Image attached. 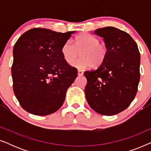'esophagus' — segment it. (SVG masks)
Returning a JSON list of instances; mask_svg holds the SVG:
<instances>
[{
    "label": "esophagus",
    "instance_id": "obj_1",
    "mask_svg": "<svg viewBox=\"0 0 151 151\" xmlns=\"http://www.w3.org/2000/svg\"><path fill=\"white\" fill-rule=\"evenodd\" d=\"M78 76H82L84 74V73L82 71H80V70H79V71H78Z\"/></svg>",
    "mask_w": 151,
    "mask_h": 151
}]
</instances>
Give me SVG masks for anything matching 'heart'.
<instances>
[{
	"mask_svg": "<svg viewBox=\"0 0 151 151\" xmlns=\"http://www.w3.org/2000/svg\"><path fill=\"white\" fill-rule=\"evenodd\" d=\"M82 50L81 51V50ZM81 50L82 58L73 61L77 57V51ZM63 59L67 63H71L72 67L79 70H85L91 68L94 65H100L104 61L106 55V49L100 44V40L93 35L84 33L76 37L75 43L68 40L61 48Z\"/></svg>",
	"mask_w": 151,
	"mask_h": 151,
	"instance_id": "heart-1",
	"label": "heart"
}]
</instances>
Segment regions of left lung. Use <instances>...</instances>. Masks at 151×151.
Listing matches in <instances>:
<instances>
[{"label":"left lung","instance_id":"1","mask_svg":"<svg viewBox=\"0 0 151 151\" xmlns=\"http://www.w3.org/2000/svg\"><path fill=\"white\" fill-rule=\"evenodd\" d=\"M107 49L98 69L84 72L88 104L97 113L114 115L124 111L137 91L140 53L137 45L127 32L113 27L98 29Z\"/></svg>","mask_w":151,"mask_h":151}]
</instances>
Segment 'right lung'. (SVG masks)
Segmentation results:
<instances>
[{"label": "right lung", "mask_w": 151, "mask_h": 151, "mask_svg": "<svg viewBox=\"0 0 151 151\" xmlns=\"http://www.w3.org/2000/svg\"><path fill=\"white\" fill-rule=\"evenodd\" d=\"M75 32L34 28L24 33L14 45L13 89L26 111L47 115L63 105L78 71L63 59L61 48Z\"/></svg>", "instance_id": "right-lung-1"}]
</instances>
